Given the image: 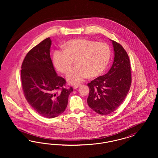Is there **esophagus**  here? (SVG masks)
<instances>
[{"mask_svg":"<svg viewBox=\"0 0 158 158\" xmlns=\"http://www.w3.org/2000/svg\"><path fill=\"white\" fill-rule=\"evenodd\" d=\"M81 86V84H79V85H75V86H73V89H77V88H79V86Z\"/></svg>","mask_w":158,"mask_h":158,"instance_id":"obj_1","label":"esophagus"}]
</instances>
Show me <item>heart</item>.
I'll use <instances>...</instances> for the list:
<instances>
[{
    "mask_svg": "<svg viewBox=\"0 0 158 158\" xmlns=\"http://www.w3.org/2000/svg\"><path fill=\"white\" fill-rule=\"evenodd\" d=\"M64 50L53 53L54 67L61 73H66L75 60L76 66L68 73L67 80L71 84L83 82L101 74L111 57V49L104 43H97L87 39L72 40L63 45Z\"/></svg>",
    "mask_w": 158,
    "mask_h": 158,
    "instance_id": "obj_1",
    "label": "heart"
}]
</instances>
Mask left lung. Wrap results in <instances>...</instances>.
<instances>
[{
    "instance_id": "obj_1",
    "label": "left lung",
    "mask_w": 158,
    "mask_h": 158,
    "mask_svg": "<svg viewBox=\"0 0 158 158\" xmlns=\"http://www.w3.org/2000/svg\"><path fill=\"white\" fill-rule=\"evenodd\" d=\"M111 41L114 51L111 68L106 74L88 83L89 88L88 104L101 115H108L117 109L126 97L131 83L127 53L119 43Z\"/></svg>"
}]
</instances>
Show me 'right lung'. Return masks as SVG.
I'll use <instances>...</instances> for the list:
<instances>
[{
    "label": "right lung",
    "instance_id": "add662e5",
    "mask_svg": "<svg viewBox=\"0 0 158 158\" xmlns=\"http://www.w3.org/2000/svg\"><path fill=\"white\" fill-rule=\"evenodd\" d=\"M52 40L47 38L33 47L23 61L21 76L24 96L43 117L52 118L63 113L72 87L57 75L50 57Z\"/></svg>",
    "mask_w": 158,
    "mask_h": 158
}]
</instances>
